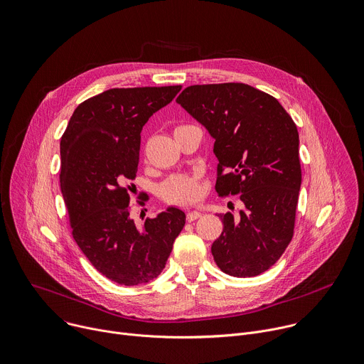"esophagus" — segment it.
Listing matches in <instances>:
<instances>
[{
  "label": "esophagus",
  "mask_w": 364,
  "mask_h": 364,
  "mask_svg": "<svg viewBox=\"0 0 364 364\" xmlns=\"http://www.w3.org/2000/svg\"><path fill=\"white\" fill-rule=\"evenodd\" d=\"M198 218H200V212H198V210H189V212L186 213V221H188V223L196 221Z\"/></svg>",
  "instance_id": "34e87169"
}]
</instances>
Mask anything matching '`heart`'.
<instances>
[{"label": "heart", "mask_w": 364, "mask_h": 364, "mask_svg": "<svg viewBox=\"0 0 364 364\" xmlns=\"http://www.w3.org/2000/svg\"><path fill=\"white\" fill-rule=\"evenodd\" d=\"M161 195L173 203L188 205L196 202L202 195L198 175H172L161 185Z\"/></svg>", "instance_id": "1"}]
</instances>
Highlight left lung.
I'll list each match as a JSON object with an SVG mask.
<instances>
[{
    "instance_id": "1",
    "label": "left lung",
    "mask_w": 364,
    "mask_h": 364,
    "mask_svg": "<svg viewBox=\"0 0 364 364\" xmlns=\"http://www.w3.org/2000/svg\"><path fill=\"white\" fill-rule=\"evenodd\" d=\"M176 102L215 139L216 192L240 195L245 206L238 218L220 215L224 230L212 244L213 259L232 277L259 275L294 235L301 186L297 126L275 97L244 83L189 86Z\"/></svg>"
}]
</instances>
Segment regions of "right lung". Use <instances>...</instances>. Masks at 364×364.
Masks as SVG:
<instances>
[{
  "instance_id": "1",
  "label": "right lung",
  "mask_w": 364,
  "mask_h": 364,
  "mask_svg": "<svg viewBox=\"0 0 364 364\" xmlns=\"http://www.w3.org/2000/svg\"><path fill=\"white\" fill-rule=\"evenodd\" d=\"M181 89L106 90L77 106L61 136L60 186L73 238L100 274L122 285L156 278L185 225L173 206L136 225L129 206L140 132Z\"/></svg>"
}]
</instances>
